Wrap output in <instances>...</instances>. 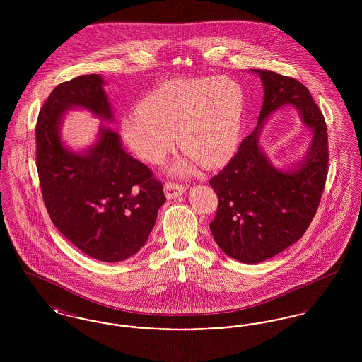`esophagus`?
Wrapping results in <instances>:
<instances>
[{"mask_svg":"<svg viewBox=\"0 0 362 362\" xmlns=\"http://www.w3.org/2000/svg\"><path fill=\"white\" fill-rule=\"evenodd\" d=\"M164 189H165L167 198L173 199V198L182 195L183 192H186V186L180 185V183H175V182H167L165 186H164Z\"/></svg>","mask_w":362,"mask_h":362,"instance_id":"obj_1","label":"esophagus"}]
</instances>
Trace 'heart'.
Masks as SVG:
<instances>
[{
  "label": "heart",
  "mask_w": 362,
  "mask_h": 362,
  "mask_svg": "<svg viewBox=\"0 0 362 362\" xmlns=\"http://www.w3.org/2000/svg\"><path fill=\"white\" fill-rule=\"evenodd\" d=\"M245 103L240 83L225 76L167 81L122 118V136L141 160L160 164L173 151L176 134L185 151L176 173H189L198 163L217 168L238 149Z\"/></svg>",
  "instance_id": "1"
}]
</instances>
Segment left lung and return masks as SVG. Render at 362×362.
Returning <instances> with one entry per match:
<instances>
[{
    "label": "left lung",
    "instance_id": "8db88e82",
    "mask_svg": "<svg viewBox=\"0 0 362 362\" xmlns=\"http://www.w3.org/2000/svg\"><path fill=\"white\" fill-rule=\"evenodd\" d=\"M252 71L264 86L258 124L224 170L209 180L218 198L211 235L228 257L243 263L263 262L301 239L317 211L328 173L327 126L308 88L276 71ZM289 103L313 138L308 157L285 173L258 149L257 134L269 115Z\"/></svg>",
    "mask_w": 362,
    "mask_h": 362
}]
</instances>
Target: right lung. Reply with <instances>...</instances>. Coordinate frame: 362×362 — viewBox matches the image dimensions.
Listing matches in <instances>:
<instances>
[{
	"label": "right lung",
	"mask_w": 362,
	"mask_h": 362,
	"mask_svg": "<svg viewBox=\"0 0 362 362\" xmlns=\"http://www.w3.org/2000/svg\"><path fill=\"white\" fill-rule=\"evenodd\" d=\"M99 74H86L52 89L36 123V168L52 224L86 255L121 262L137 254L165 202L163 185L129 155L118 133L102 126L86 153L61 141L62 114L83 107L104 121L112 112Z\"/></svg>",
	"instance_id": "right-lung-1"
}]
</instances>
